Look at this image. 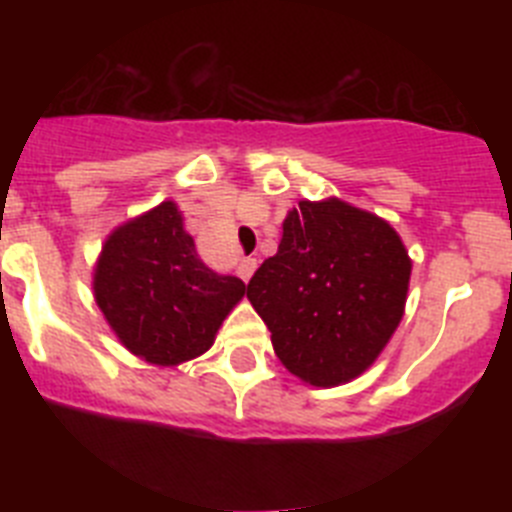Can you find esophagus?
Listing matches in <instances>:
<instances>
[{"instance_id":"34e87169","label":"esophagus","mask_w":512,"mask_h":512,"mask_svg":"<svg viewBox=\"0 0 512 512\" xmlns=\"http://www.w3.org/2000/svg\"><path fill=\"white\" fill-rule=\"evenodd\" d=\"M253 271H256V259H241V264H238V274H241L243 282H248V279L253 277Z\"/></svg>"}]
</instances>
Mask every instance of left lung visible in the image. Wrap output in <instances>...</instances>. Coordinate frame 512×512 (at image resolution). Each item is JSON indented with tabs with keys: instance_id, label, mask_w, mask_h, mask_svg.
Instances as JSON below:
<instances>
[{
	"instance_id": "obj_1",
	"label": "left lung",
	"mask_w": 512,
	"mask_h": 512,
	"mask_svg": "<svg viewBox=\"0 0 512 512\" xmlns=\"http://www.w3.org/2000/svg\"><path fill=\"white\" fill-rule=\"evenodd\" d=\"M413 261L384 217L338 197L292 207L274 256L248 282L287 372L312 387L364 374L400 325Z\"/></svg>"
}]
</instances>
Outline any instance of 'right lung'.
Masks as SVG:
<instances>
[{"label": "right lung", "mask_w": 512, "mask_h": 512, "mask_svg": "<svg viewBox=\"0 0 512 512\" xmlns=\"http://www.w3.org/2000/svg\"><path fill=\"white\" fill-rule=\"evenodd\" d=\"M94 302L117 341L153 366H179L210 351L246 284L197 256L174 200L117 225L92 274Z\"/></svg>", "instance_id": "1"}]
</instances>
